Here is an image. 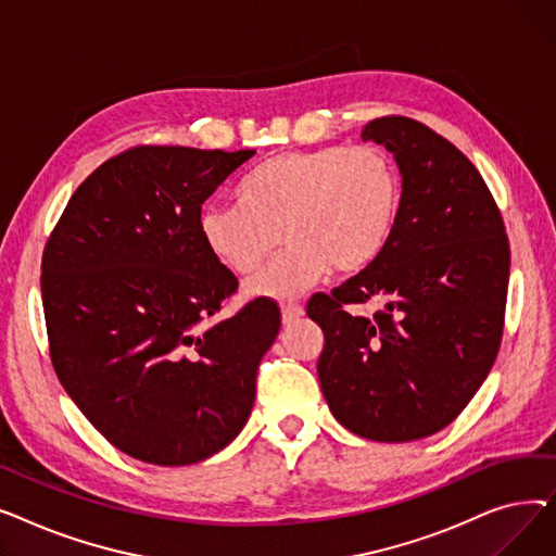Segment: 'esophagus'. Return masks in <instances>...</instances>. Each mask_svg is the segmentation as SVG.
Masks as SVG:
<instances>
[{
	"label": "esophagus",
	"mask_w": 556,
	"mask_h": 556,
	"mask_svg": "<svg viewBox=\"0 0 556 556\" xmlns=\"http://www.w3.org/2000/svg\"><path fill=\"white\" fill-rule=\"evenodd\" d=\"M302 315H304V308H302L300 304H286V306L281 308V319H283V325L295 323V319H300Z\"/></svg>",
	"instance_id": "esophagus-1"
}]
</instances>
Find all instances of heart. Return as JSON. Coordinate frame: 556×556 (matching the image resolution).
Returning a JSON list of instances; mask_svg holds the SVG:
<instances>
[{"mask_svg":"<svg viewBox=\"0 0 556 556\" xmlns=\"http://www.w3.org/2000/svg\"><path fill=\"white\" fill-rule=\"evenodd\" d=\"M403 207V178L376 146L333 143L286 151L256 164L237 187V204L204 207L198 231L210 256L233 277H252L248 295L288 302L333 275H356L390 245Z\"/></svg>","mask_w":556,"mask_h":556,"instance_id":"obj_1","label":"heart"}]
</instances>
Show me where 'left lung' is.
Here are the masks:
<instances>
[{
	"instance_id": "8db88e82",
	"label": "left lung",
	"mask_w": 556,
	"mask_h": 556,
	"mask_svg": "<svg viewBox=\"0 0 556 556\" xmlns=\"http://www.w3.org/2000/svg\"><path fill=\"white\" fill-rule=\"evenodd\" d=\"M363 141L394 153L403 207L369 268L311 298L325 331L317 376L346 430L415 442L457 419L498 356L509 241L480 170L448 139L392 114L369 122ZM371 299L387 302L374 316L345 308Z\"/></svg>"
}]
</instances>
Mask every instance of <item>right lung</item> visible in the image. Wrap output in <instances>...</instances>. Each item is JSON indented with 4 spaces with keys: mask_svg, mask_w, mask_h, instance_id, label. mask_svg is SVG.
I'll return each instance as SVG.
<instances>
[{
    "mask_svg": "<svg viewBox=\"0 0 556 556\" xmlns=\"http://www.w3.org/2000/svg\"><path fill=\"white\" fill-rule=\"evenodd\" d=\"M254 151L135 146L74 191L42 252V306L58 381L122 453L187 466L245 426L281 313L252 300L214 315L239 279L210 256L202 202Z\"/></svg>",
    "mask_w": 556,
    "mask_h": 556,
    "instance_id": "right-lung-1",
    "label": "right lung"
}]
</instances>
